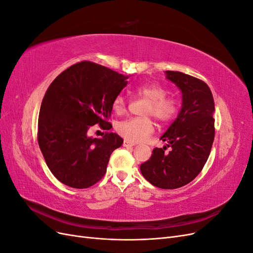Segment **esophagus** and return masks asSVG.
<instances>
[{
  "instance_id": "esophagus-1",
  "label": "esophagus",
  "mask_w": 253,
  "mask_h": 253,
  "mask_svg": "<svg viewBox=\"0 0 253 253\" xmlns=\"http://www.w3.org/2000/svg\"><path fill=\"white\" fill-rule=\"evenodd\" d=\"M134 145H135L134 142H131V141H128V140H125V141H124V147H126V148L134 147Z\"/></svg>"
}]
</instances>
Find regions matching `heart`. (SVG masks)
<instances>
[{
  "instance_id": "obj_1",
  "label": "heart",
  "mask_w": 253,
  "mask_h": 253,
  "mask_svg": "<svg viewBox=\"0 0 253 253\" xmlns=\"http://www.w3.org/2000/svg\"><path fill=\"white\" fill-rule=\"evenodd\" d=\"M135 93L148 100L143 110L144 116H153L159 124L172 121L179 111V102L176 98L167 96V89L158 83H145L135 88ZM114 111L120 114L126 110V100L117 96L113 101ZM119 135L128 141L138 142L147 138L154 131V124L150 117L127 118L116 126Z\"/></svg>"
}]
</instances>
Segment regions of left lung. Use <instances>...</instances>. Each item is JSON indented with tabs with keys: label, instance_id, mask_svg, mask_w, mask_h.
Returning a JSON list of instances; mask_svg holds the SVG:
<instances>
[{
	"label": "left lung",
	"instance_id": "left-lung-1",
	"mask_svg": "<svg viewBox=\"0 0 253 253\" xmlns=\"http://www.w3.org/2000/svg\"><path fill=\"white\" fill-rule=\"evenodd\" d=\"M166 74L181 90L182 108L160 138L168 144L153 150L151 158L140 165V171L153 186L177 189L192 181L208 160L215 135L214 100L203 80L180 72ZM168 147L171 150L166 152Z\"/></svg>",
	"mask_w": 253,
	"mask_h": 253
}]
</instances>
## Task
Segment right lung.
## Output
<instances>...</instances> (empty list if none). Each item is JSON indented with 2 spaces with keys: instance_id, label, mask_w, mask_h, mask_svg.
<instances>
[{
  "instance_id": "add662e5",
  "label": "right lung",
  "mask_w": 253,
  "mask_h": 253,
  "mask_svg": "<svg viewBox=\"0 0 253 253\" xmlns=\"http://www.w3.org/2000/svg\"><path fill=\"white\" fill-rule=\"evenodd\" d=\"M126 79L111 68L82 61L48 86L38 120V143L48 169L64 185L94 186L104 176L112 152L124 143L120 136L109 132V118ZM95 124L107 131L102 139L87 136Z\"/></svg>"
}]
</instances>
